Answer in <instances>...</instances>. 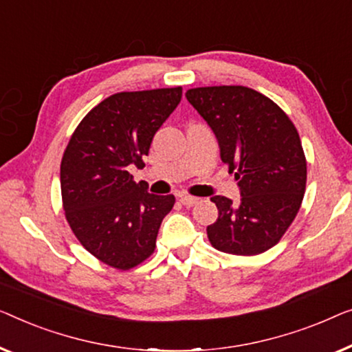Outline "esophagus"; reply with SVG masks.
<instances>
[{"label":"esophagus","instance_id":"esophagus-1","mask_svg":"<svg viewBox=\"0 0 352 352\" xmlns=\"http://www.w3.org/2000/svg\"><path fill=\"white\" fill-rule=\"evenodd\" d=\"M178 199H180L183 206H188V207L195 206V204H197V202H199V197H195V196H190V195H180V196H178Z\"/></svg>","mask_w":352,"mask_h":352}]
</instances>
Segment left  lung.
Returning a JSON list of instances; mask_svg holds the SVG:
<instances>
[{"label": "left lung", "mask_w": 352, "mask_h": 352, "mask_svg": "<svg viewBox=\"0 0 352 352\" xmlns=\"http://www.w3.org/2000/svg\"><path fill=\"white\" fill-rule=\"evenodd\" d=\"M214 131L221 161L234 172L239 204L210 197L219 219L207 226L217 250L258 255L276 245L298 214L306 190V157L294 122L263 94L244 86L186 91Z\"/></svg>", "instance_id": "left-lung-1"}]
</instances>
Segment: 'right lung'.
Wrapping results in <instances>:
<instances>
[{"instance_id":"obj_1","label":"right lung","mask_w":352,"mask_h":352,"mask_svg":"<svg viewBox=\"0 0 352 352\" xmlns=\"http://www.w3.org/2000/svg\"><path fill=\"white\" fill-rule=\"evenodd\" d=\"M182 100V87L118 92L94 107L60 164L63 210L78 241L102 263L126 271L156 247L174 195L156 196L129 174L143 167L153 137Z\"/></svg>"}]
</instances>
